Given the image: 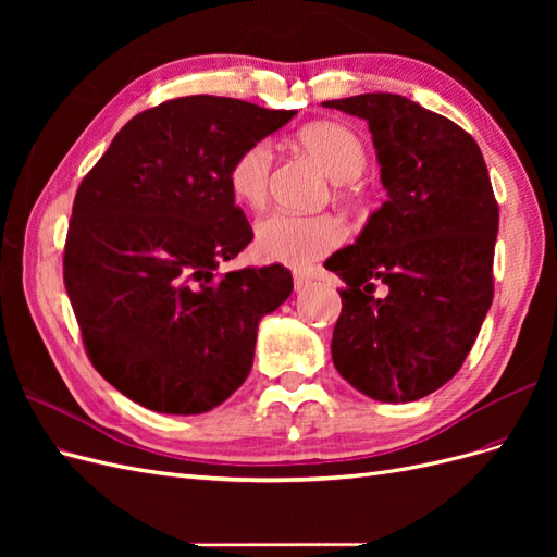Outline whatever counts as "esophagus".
<instances>
[{
    "label": "esophagus",
    "mask_w": 557,
    "mask_h": 557,
    "mask_svg": "<svg viewBox=\"0 0 557 557\" xmlns=\"http://www.w3.org/2000/svg\"><path fill=\"white\" fill-rule=\"evenodd\" d=\"M293 281H295V290H297V293L307 290L309 285H311V278H309L307 274H295V276H293Z\"/></svg>",
    "instance_id": "obj_1"
}]
</instances>
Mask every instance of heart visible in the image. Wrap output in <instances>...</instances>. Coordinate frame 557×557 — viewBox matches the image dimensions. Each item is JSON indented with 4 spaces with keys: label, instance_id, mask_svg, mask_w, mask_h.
<instances>
[{
    "label": "heart",
    "instance_id": "heart-1",
    "mask_svg": "<svg viewBox=\"0 0 557 557\" xmlns=\"http://www.w3.org/2000/svg\"><path fill=\"white\" fill-rule=\"evenodd\" d=\"M297 144L311 153L334 181L358 178L367 166L364 141L344 123L315 121L297 132ZM274 150L269 141H252L232 158L227 185L234 199L248 209H262L269 199ZM346 239L339 218L330 213L301 215L276 211L256 225V252L264 262L307 267Z\"/></svg>",
    "mask_w": 557,
    "mask_h": 557
}]
</instances>
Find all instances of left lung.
Returning a JSON list of instances; mask_svg holds the SVG:
<instances>
[{
    "label": "left lung",
    "instance_id": "left-lung-1",
    "mask_svg": "<svg viewBox=\"0 0 557 557\" xmlns=\"http://www.w3.org/2000/svg\"><path fill=\"white\" fill-rule=\"evenodd\" d=\"M323 107L369 123L387 190L358 242L325 262L346 283L332 360L367 397L413 401L458 374L493 305L491 176L469 132L407 97L367 92Z\"/></svg>",
    "mask_w": 557,
    "mask_h": 557
}]
</instances>
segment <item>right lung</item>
I'll list each match as a JSON object with an SVG mask.
<instances>
[{
    "label": "right lung",
    "instance_id": "right-lung-1",
    "mask_svg": "<svg viewBox=\"0 0 557 557\" xmlns=\"http://www.w3.org/2000/svg\"><path fill=\"white\" fill-rule=\"evenodd\" d=\"M295 111L193 95L134 115L81 181L64 288L92 367L158 413L211 411L246 381L258 323L293 293L283 264L221 274L252 230L232 158Z\"/></svg>",
    "mask_w": 557,
    "mask_h": 557
}]
</instances>
